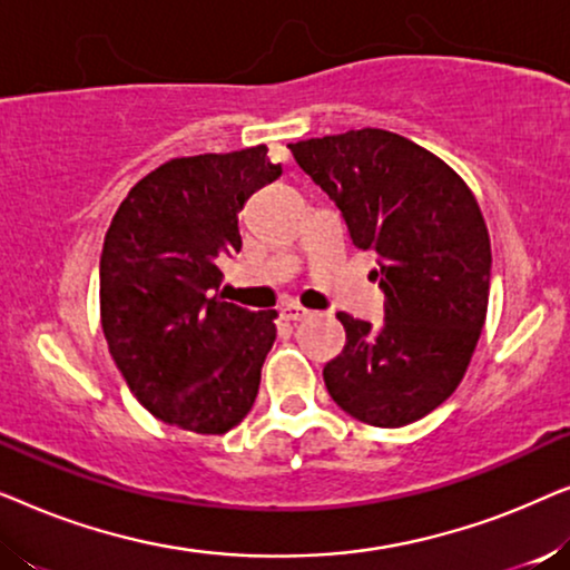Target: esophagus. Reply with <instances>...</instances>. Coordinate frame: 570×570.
<instances>
[{
  "label": "esophagus",
  "instance_id": "esophagus-1",
  "mask_svg": "<svg viewBox=\"0 0 570 570\" xmlns=\"http://www.w3.org/2000/svg\"><path fill=\"white\" fill-rule=\"evenodd\" d=\"M314 311L303 308L301 303H287V306L279 308V316L285 318V322H303V318H308Z\"/></svg>",
  "mask_w": 570,
  "mask_h": 570
}]
</instances>
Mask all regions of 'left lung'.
Instances as JSON below:
<instances>
[{"instance_id":"1","label":"left lung","mask_w":570,"mask_h":570,"mask_svg":"<svg viewBox=\"0 0 570 570\" xmlns=\"http://www.w3.org/2000/svg\"><path fill=\"white\" fill-rule=\"evenodd\" d=\"M287 147L376 256L386 295L379 330L340 311L347 342L324 384L361 423H415L454 394L485 326L493 256L478 199L439 155L386 129Z\"/></svg>"}]
</instances>
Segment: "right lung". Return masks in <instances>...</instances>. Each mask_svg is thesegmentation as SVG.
<instances>
[{
	"mask_svg": "<svg viewBox=\"0 0 570 570\" xmlns=\"http://www.w3.org/2000/svg\"><path fill=\"white\" fill-rule=\"evenodd\" d=\"M283 166L256 145L174 158L131 186L100 254V324L131 394L163 423L223 435L254 407L277 311L213 295L238 213Z\"/></svg>",
	"mask_w": 570,
	"mask_h": 570,
	"instance_id": "1",
	"label": "right lung"
}]
</instances>
